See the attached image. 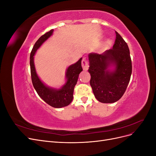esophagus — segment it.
I'll list each match as a JSON object with an SVG mask.
<instances>
[{"mask_svg": "<svg viewBox=\"0 0 156 156\" xmlns=\"http://www.w3.org/2000/svg\"><path fill=\"white\" fill-rule=\"evenodd\" d=\"M82 67L83 68L84 70H88V67H89V65H88V61L87 60V59L85 58H84L83 60H82Z\"/></svg>", "mask_w": 156, "mask_h": 156, "instance_id": "34e87169", "label": "esophagus"}]
</instances>
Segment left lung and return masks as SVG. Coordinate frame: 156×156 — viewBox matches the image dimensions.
<instances>
[{"instance_id": "8db88e82", "label": "left lung", "mask_w": 156, "mask_h": 156, "mask_svg": "<svg viewBox=\"0 0 156 156\" xmlns=\"http://www.w3.org/2000/svg\"><path fill=\"white\" fill-rule=\"evenodd\" d=\"M116 32L112 48L103 54L90 53L88 72L90 84L97 100L101 103H111L119 100L124 95L130 81L132 64L129 49L122 36ZM112 63L113 71L108 68Z\"/></svg>"}]
</instances>
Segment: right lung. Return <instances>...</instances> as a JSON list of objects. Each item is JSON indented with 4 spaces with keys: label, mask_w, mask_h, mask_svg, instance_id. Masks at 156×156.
I'll use <instances>...</instances> for the list:
<instances>
[{
    "label": "right lung",
    "mask_w": 156,
    "mask_h": 156,
    "mask_svg": "<svg viewBox=\"0 0 156 156\" xmlns=\"http://www.w3.org/2000/svg\"><path fill=\"white\" fill-rule=\"evenodd\" d=\"M53 30L52 29L42 35L33 47L30 56V73L32 84L39 96L50 106L55 108H61L68 106L73 100L74 88L77 84L79 75L83 71L82 58L76 63L68 67L66 72L67 82L60 89H53L45 86L36 74L34 64V55L41 45L52 35Z\"/></svg>",
    "instance_id": "add662e5"
}]
</instances>
